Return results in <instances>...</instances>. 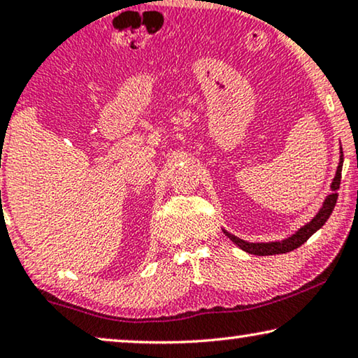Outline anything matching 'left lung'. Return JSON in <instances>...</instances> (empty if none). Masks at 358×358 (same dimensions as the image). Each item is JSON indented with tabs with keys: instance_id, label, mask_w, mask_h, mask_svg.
Instances as JSON below:
<instances>
[{
	"instance_id": "left-lung-1",
	"label": "left lung",
	"mask_w": 358,
	"mask_h": 358,
	"mask_svg": "<svg viewBox=\"0 0 358 358\" xmlns=\"http://www.w3.org/2000/svg\"><path fill=\"white\" fill-rule=\"evenodd\" d=\"M342 164H344V154H342V148H341L339 165H337L336 177L331 183V193L326 196L323 206H321L315 217L311 219L308 224H305L303 227H300L299 230H296L294 235L287 236V238L279 240V241H268V243H250V241H245V240L238 238V236L229 234L227 230H222V231L229 236L231 241H234L236 246H240V248L246 251V253L256 255V256L282 255V253H289V251L299 248V246L303 245L305 241L315 234V231H318L321 227H323V225L326 224V220H328L329 215L332 214V210H334V206L337 203V189H339V185H341Z\"/></svg>"
}]
</instances>
